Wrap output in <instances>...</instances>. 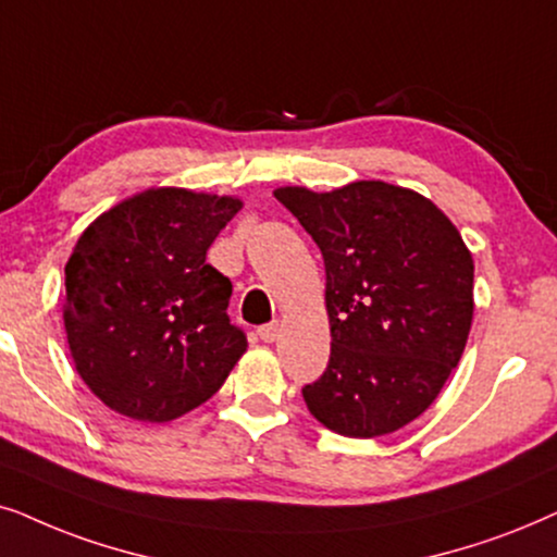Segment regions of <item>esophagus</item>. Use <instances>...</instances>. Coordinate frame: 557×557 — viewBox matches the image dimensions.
<instances>
[{"label":"esophagus","mask_w":557,"mask_h":557,"mask_svg":"<svg viewBox=\"0 0 557 557\" xmlns=\"http://www.w3.org/2000/svg\"><path fill=\"white\" fill-rule=\"evenodd\" d=\"M257 333H259V338L264 341V344H272V341L280 336V323H277V321H272V323L259 325Z\"/></svg>","instance_id":"esophagus-1"}]
</instances>
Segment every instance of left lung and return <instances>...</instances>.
Instances as JSON below:
<instances>
[{
    "label": "left lung",
    "instance_id": "1",
    "mask_svg": "<svg viewBox=\"0 0 557 557\" xmlns=\"http://www.w3.org/2000/svg\"><path fill=\"white\" fill-rule=\"evenodd\" d=\"M274 198L325 264L331 359L302 387L308 410L346 438L395 433L433 405L473 318L471 251L438 206L382 181Z\"/></svg>",
    "mask_w": 557,
    "mask_h": 557
}]
</instances>
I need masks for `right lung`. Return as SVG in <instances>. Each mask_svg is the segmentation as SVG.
<instances>
[{"label": "right lung", "instance_id": "obj_1", "mask_svg": "<svg viewBox=\"0 0 557 557\" xmlns=\"http://www.w3.org/2000/svg\"><path fill=\"white\" fill-rule=\"evenodd\" d=\"M239 198L150 188L101 213L65 264L73 364L103 405L168 422L216 395L247 336L228 321L232 280L206 262Z\"/></svg>", "mask_w": 557, "mask_h": 557}]
</instances>
